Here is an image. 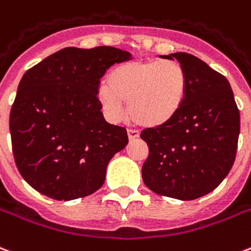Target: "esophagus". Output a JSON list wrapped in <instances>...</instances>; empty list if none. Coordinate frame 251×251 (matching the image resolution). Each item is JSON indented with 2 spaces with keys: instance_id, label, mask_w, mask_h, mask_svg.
I'll return each mask as SVG.
<instances>
[{
  "instance_id": "34e87169",
  "label": "esophagus",
  "mask_w": 251,
  "mask_h": 251,
  "mask_svg": "<svg viewBox=\"0 0 251 251\" xmlns=\"http://www.w3.org/2000/svg\"><path fill=\"white\" fill-rule=\"evenodd\" d=\"M127 135H129L130 141H133V139L138 138V137H139V131H138V130L129 129V130H127Z\"/></svg>"
}]
</instances>
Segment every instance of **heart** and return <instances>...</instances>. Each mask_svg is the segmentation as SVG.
Returning <instances> with one entry per match:
<instances>
[{
    "mask_svg": "<svg viewBox=\"0 0 251 251\" xmlns=\"http://www.w3.org/2000/svg\"><path fill=\"white\" fill-rule=\"evenodd\" d=\"M187 75L176 60L127 62L114 67L106 85L99 89L102 112L110 121H120L129 102L134 121L158 127L171 121L184 104Z\"/></svg>",
    "mask_w": 251,
    "mask_h": 251,
    "instance_id": "obj_1",
    "label": "heart"
}]
</instances>
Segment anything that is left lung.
Here are the masks:
<instances>
[{
    "mask_svg": "<svg viewBox=\"0 0 251 251\" xmlns=\"http://www.w3.org/2000/svg\"><path fill=\"white\" fill-rule=\"evenodd\" d=\"M162 57L176 59L184 68L187 95L168 124L141 133L149 146L142 179L155 194L195 200L217 188L232 170L240 110L226 77L199 57L187 52Z\"/></svg>",
    "mask_w": 251,
    "mask_h": 251,
    "instance_id": "left-lung-1",
    "label": "left lung"
}]
</instances>
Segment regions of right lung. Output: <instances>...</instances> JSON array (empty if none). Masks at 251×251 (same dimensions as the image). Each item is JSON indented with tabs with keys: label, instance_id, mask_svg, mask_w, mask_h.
Here are the masks:
<instances>
[{
	"label": "right lung",
	"instance_id": "right-lung-1",
	"mask_svg": "<svg viewBox=\"0 0 251 251\" xmlns=\"http://www.w3.org/2000/svg\"><path fill=\"white\" fill-rule=\"evenodd\" d=\"M131 55L109 46L67 47L26 71L10 110L11 147L25 180L55 200L92 195L127 145L125 127L105 121L100 79Z\"/></svg>",
	"mask_w": 251,
	"mask_h": 251
}]
</instances>
